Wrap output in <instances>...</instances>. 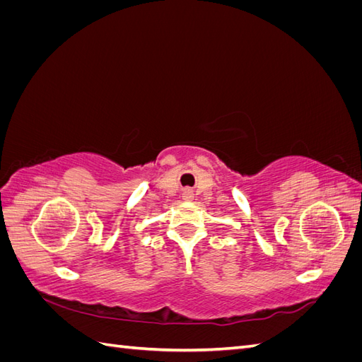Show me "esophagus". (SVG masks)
<instances>
[{"label": "esophagus", "instance_id": "34e87169", "mask_svg": "<svg viewBox=\"0 0 362 362\" xmlns=\"http://www.w3.org/2000/svg\"><path fill=\"white\" fill-rule=\"evenodd\" d=\"M184 194H185V198H187V199H190V198H192V193H190V192H185Z\"/></svg>", "mask_w": 362, "mask_h": 362}]
</instances>
